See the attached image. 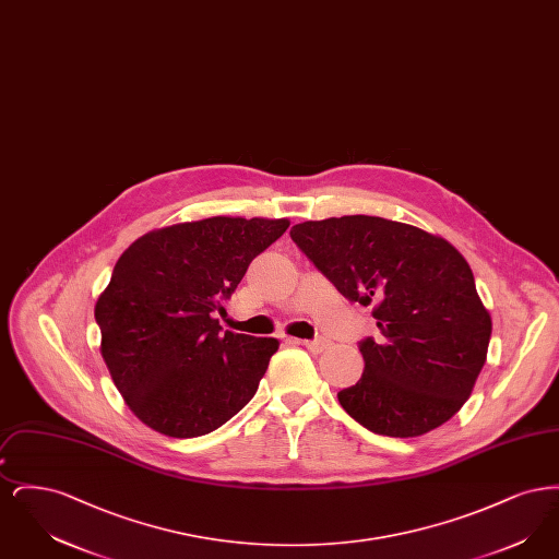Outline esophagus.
<instances>
[{
	"label": "esophagus",
	"instance_id": "34e87169",
	"mask_svg": "<svg viewBox=\"0 0 559 559\" xmlns=\"http://www.w3.org/2000/svg\"><path fill=\"white\" fill-rule=\"evenodd\" d=\"M299 344L308 347V349L314 352V354H320V352H324V349L329 347V340H324V337H319V340H304V342H299Z\"/></svg>",
	"mask_w": 559,
	"mask_h": 559
}]
</instances>
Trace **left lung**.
I'll use <instances>...</instances> for the list:
<instances>
[{
  "instance_id": "left-lung-1",
  "label": "left lung",
  "mask_w": 559,
  "mask_h": 559,
  "mask_svg": "<svg viewBox=\"0 0 559 559\" xmlns=\"http://www.w3.org/2000/svg\"><path fill=\"white\" fill-rule=\"evenodd\" d=\"M292 239L349 301L372 304L381 331L360 342L365 372L337 394L347 415L392 438L447 424L469 399L492 333L465 258L442 237L374 215L295 224Z\"/></svg>"
}]
</instances>
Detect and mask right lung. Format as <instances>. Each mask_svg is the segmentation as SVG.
Segmentation results:
<instances>
[{"label":"right lung","instance_id":"obj_1","mask_svg":"<svg viewBox=\"0 0 559 559\" xmlns=\"http://www.w3.org/2000/svg\"><path fill=\"white\" fill-rule=\"evenodd\" d=\"M287 228V217L215 215L151 230L121 253L94 314L108 372L144 426L197 438L253 399L278 340L222 333L213 314Z\"/></svg>","mask_w":559,"mask_h":559}]
</instances>
